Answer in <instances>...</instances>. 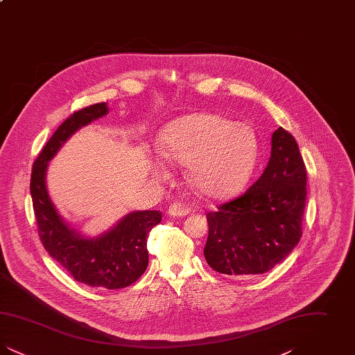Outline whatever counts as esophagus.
I'll list each match as a JSON object with an SVG mask.
<instances>
[{"label": "esophagus", "mask_w": 355, "mask_h": 355, "mask_svg": "<svg viewBox=\"0 0 355 355\" xmlns=\"http://www.w3.org/2000/svg\"><path fill=\"white\" fill-rule=\"evenodd\" d=\"M166 213L170 217H186L190 213V210L189 207H186L185 205L177 202L170 205Z\"/></svg>", "instance_id": "esophagus-1"}]
</instances>
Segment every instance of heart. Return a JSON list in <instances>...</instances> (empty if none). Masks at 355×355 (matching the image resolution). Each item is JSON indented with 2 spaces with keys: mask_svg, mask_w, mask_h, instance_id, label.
Segmentation results:
<instances>
[{
  "mask_svg": "<svg viewBox=\"0 0 355 355\" xmlns=\"http://www.w3.org/2000/svg\"><path fill=\"white\" fill-rule=\"evenodd\" d=\"M159 146L170 164H187L190 182L211 200L229 198L242 190L259 154L253 126L216 113H194L171 121L161 135ZM152 175L166 181L170 171L164 162H155Z\"/></svg>",
  "mask_w": 355,
  "mask_h": 355,
  "instance_id": "1",
  "label": "heart"
}]
</instances>
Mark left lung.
I'll return each mask as SVG.
<instances>
[{"instance_id":"8db88e82","label":"left lung","mask_w":355,"mask_h":355,"mask_svg":"<svg viewBox=\"0 0 355 355\" xmlns=\"http://www.w3.org/2000/svg\"><path fill=\"white\" fill-rule=\"evenodd\" d=\"M306 180L297 141L278 128L259 180L243 196L206 216L203 254L209 266L230 277H253L282 262L302 236Z\"/></svg>"}]
</instances>
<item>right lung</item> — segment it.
Masks as SVG:
<instances>
[{
    "label": "right lung",
    "instance_id": "obj_1",
    "mask_svg": "<svg viewBox=\"0 0 355 355\" xmlns=\"http://www.w3.org/2000/svg\"><path fill=\"white\" fill-rule=\"evenodd\" d=\"M107 112L106 102L96 103L73 113L61 123L34 161L31 194L40 239L51 258L76 281L87 286L114 290L132 285L146 270L148 234L161 222V213L132 211L102 234L87 236L60 214L46 187L51 158L76 132L106 116Z\"/></svg>",
    "mask_w": 355,
    "mask_h": 355
}]
</instances>
